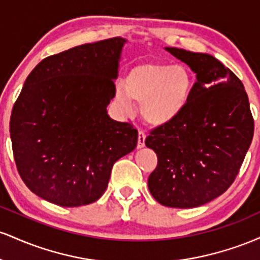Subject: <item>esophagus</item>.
<instances>
[{"mask_svg": "<svg viewBox=\"0 0 260 260\" xmlns=\"http://www.w3.org/2000/svg\"><path fill=\"white\" fill-rule=\"evenodd\" d=\"M145 138H147V134L143 131H139L138 132V143H137V147L143 148L145 145Z\"/></svg>", "mask_w": 260, "mask_h": 260, "instance_id": "esophagus-1", "label": "esophagus"}]
</instances>
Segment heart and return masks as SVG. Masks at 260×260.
<instances>
[{"label":"heart","mask_w":260,"mask_h":260,"mask_svg":"<svg viewBox=\"0 0 260 260\" xmlns=\"http://www.w3.org/2000/svg\"><path fill=\"white\" fill-rule=\"evenodd\" d=\"M194 77L183 64L145 63L134 67L118 85L116 100L126 112L133 110V100L142 105V115L149 123L161 126L183 112L192 96Z\"/></svg>","instance_id":"obj_1"}]
</instances>
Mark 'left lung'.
<instances>
[{
    "instance_id": "obj_1",
    "label": "left lung",
    "mask_w": 260,
    "mask_h": 260,
    "mask_svg": "<svg viewBox=\"0 0 260 260\" xmlns=\"http://www.w3.org/2000/svg\"><path fill=\"white\" fill-rule=\"evenodd\" d=\"M197 74L192 96L174 121L153 128L145 145L157 155L151 196L170 208H196L234 183L254 133L238 77L208 53L166 47Z\"/></svg>"
}]
</instances>
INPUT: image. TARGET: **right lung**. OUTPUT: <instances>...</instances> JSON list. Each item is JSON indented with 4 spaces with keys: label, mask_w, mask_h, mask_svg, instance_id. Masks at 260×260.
Returning <instances> with one entry per match:
<instances>
[{
    "label": "right lung",
    "mask_w": 260,
    "mask_h": 260,
    "mask_svg": "<svg viewBox=\"0 0 260 260\" xmlns=\"http://www.w3.org/2000/svg\"><path fill=\"white\" fill-rule=\"evenodd\" d=\"M124 43L79 45L44 58L26 77L12 110V149L23 182L45 201L61 207L98 201L113 164L137 147V128L106 111Z\"/></svg>",
    "instance_id": "obj_1"
}]
</instances>
